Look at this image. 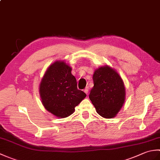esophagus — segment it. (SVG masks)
Listing matches in <instances>:
<instances>
[{
  "mask_svg": "<svg viewBox=\"0 0 160 160\" xmlns=\"http://www.w3.org/2000/svg\"><path fill=\"white\" fill-rule=\"evenodd\" d=\"M84 92L87 95H88V93H89V88H88V87H86L85 89H84Z\"/></svg>",
  "mask_w": 160,
  "mask_h": 160,
  "instance_id": "obj_1",
  "label": "esophagus"
}]
</instances>
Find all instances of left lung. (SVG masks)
Here are the masks:
<instances>
[{
  "instance_id": "8db88e82",
  "label": "left lung",
  "mask_w": 160,
  "mask_h": 160,
  "mask_svg": "<svg viewBox=\"0 0 160 160\" xmlns=\"http://www.w3.org/2000/svg\"><path fill=\"white\" fill-rule=\"evenodd\" d=\"M93 80L89 99L96 112L104 118L115 117L126 99L123 80L113 68L104 65L95 70Z\"/></svg>"
}]
</instances>
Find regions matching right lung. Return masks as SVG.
I'll return each mask as SVG.
<instances>
[{
  "instance_id": "obj_1",
  "label": "right lung",
  "mask_w": 160,
  "mask_h": 160,
  "mask_svg": "<svg viewBox=\"0 0 160 160\" xmlns=\"http://www.w3.org/2000/svg\"><path fill=\"white\" fill-rule=\"evenodd\" d=\"M71 70L64 61L56 60L47 68L40 81L39 93L42 103L56 118L69 116L87 96L82 91L78 89Z\"/></svg>"
}]
</instances>
